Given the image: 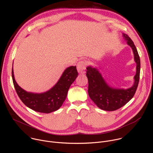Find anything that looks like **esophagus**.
<instances>
[{"mask_svg": "<svg viewBox=\"0 0 153 153\" xmlns=\"http://www.w3.org/2000/svg\"><path fill=\"white\" fill-rule=\"evenodd\" d=\"M77 69L79 73L83 74L85 73V70L86 69V62L83 60H81L77 63Z\"/></svg>", "mask_w": 153, "mask_h": 153, "instance_id": "obj_1", "label": "esophagus"}]
</instances>
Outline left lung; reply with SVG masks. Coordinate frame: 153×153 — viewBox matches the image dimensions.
<instances>
[{"instance_id":"obj_1","label":"left lung","mask_w":153,"mask_h":153,"mask_svg":"<svg viewBox=\"0 0 153 153\" xmlns=\"http://www.w3.org/2000/svg\"><path fill=\"white\" fill-rule=\"evenodd\" d=\"M123 36L128 45L131 47L133 51L134 60L137 63L135 81L132 87L126 90L110 88L96 68L91 67H86V75L88 80V95L94 103L103 110L115 111L124 106L133 97L138 86L140 70V57L133 40L127 34H123Z\"/></svg>"}]
</instances>
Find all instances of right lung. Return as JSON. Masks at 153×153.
Wrapping results in <instances>:
<instances>
[{
    "instance_id": "1",
    "label": "right lung",
    "mask_w": 153,
    "mask_h": 153,
    "mask_svg": "<svg viewBox=\"0 0 153 153\" xmlns=\"http://www.w3.org/2000/svg\"><path fill=\"white\" fill-rule=\"evenodd\" d=\"M12 78L16 91L27 106L31 110L42 113H50L57 110L65 101L71 85L78 76L76 67L67 68L56 85L49 91L42 94L28 93L16 83L12 68Z\"/></svg>"
}]
</instances>
